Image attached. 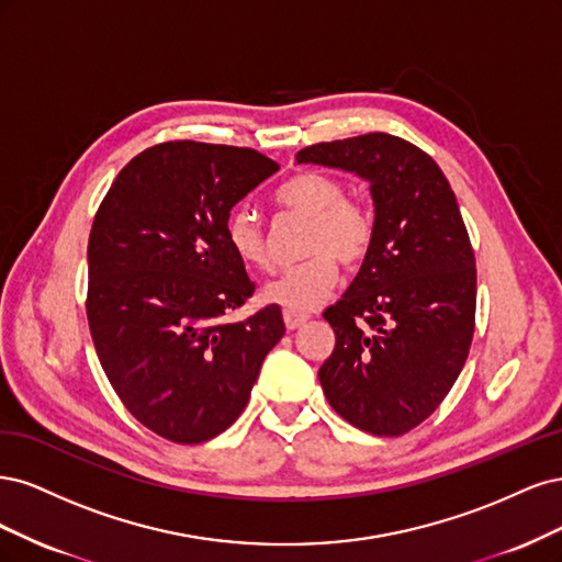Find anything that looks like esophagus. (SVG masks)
<instances>
[{"label":"esophagus","instance_id":"34e87169","mask_svg":"<svg viewBox=\"0 0 562 562\" xmlns=\"http://www.w3.org/2000/svg\"><path fill=\"white\" fill-rule=\"evenodd\" d=\"M282 319H284V327L292 331V329H299L303 322H307V313H296V311H289V307H286V311L282 313Z\"/></svg>","mask_w":562,"mask_h":562}]
</instances>
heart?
Instances as JSON below:
<instances>
[{
	"mask_svg": "<svg viewBox=\"0 0 562 562\" xmlns=\"http://www.w3.org/2000/svg\"><path fill=\"white\" fill-rule=\"evenodd\" d=\"M276 205L307 220L301 263L286 268L263 286V299L289 307L311 311L327 299L338 280V261L357 268L373 245V214L357 195L346 193L338 177L307 170L299 172L276 191ZM226 243L247 268L270 270L273 259L259 214L249 205H235L224 222Z\"/></svg>",
	"mask_w": 562,
	"mask_h": 562,
	"instance_id": "heart-1",
	"label": "heart"
}]
</instances>
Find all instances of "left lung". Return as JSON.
Masks as SVG:
<instances>
[{"label":"left lung","instance_id":"8db88e82","mask_svg":"<svg viewBox=\"0 0 562 562\" xmlns=\"http://www.w3.org/2000/svg\"><path fill=\"white\" fill-rule=\"evenodd\" d=\"M371 182L369 257L324 311L336 346L319 367L331 408L361 431L402 437L439 408L476 324V259L448 179L429 154L387 133L296 154Z\"/></svg>","mask_w":562,"mask_h":562}]
</instances>
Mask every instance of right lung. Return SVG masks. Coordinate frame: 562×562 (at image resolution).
Here are the masks:
<instances>
[{
  "mask_svg": "<svg viewBox=\"0 0 562 562\" xmlns=\"http://www.w3.org/2000/svg\"><path fill=\"white\" fill-rule=\"evenodd\" d=\"M278 170L255 149L162 142L116 175L95 212L90 336L123 406L172 443L210 441L238 420L284 336L278 305L224 322L255 294L226 214Z\"/></svg>",
  "mask_w": 562,
  "mask_h": 562,
  "instance_id": "obj_1",
  "label": "right lung"
}]
</instances>
